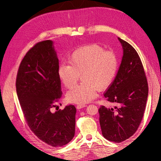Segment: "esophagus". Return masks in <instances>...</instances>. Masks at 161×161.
I'll return each instance as SVG.
<instances>
[{
    "label": "esophagus",
    "mask_w": 161,
    "mask_h": 161,
    "mask_svg": "<svg viewBox=\"0 0 161 161\" xmlns=\"http://www.w3.org/2000/svg\"><path fill=\"white\" fill-rule=\"evenodd\" d=\"M86 104H77V106H76V107H77V109H80V108H83V107H86Z\"/></svg>",
    "instance_id": "1"
}]
</instances>
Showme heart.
I'll list each match as a JSON object with an SVG mask.
<instances>
[{
  "label": "heart",
  "mask_w": 161,
  "mask_h": 161,
  "mask_svg": "<svg viewBox=\"0 0 161 161\" xmlns=\"http://www.w3.org/2000/svg\"><path fill=\"white\" fill-rule=\"evenodd\" d=\"M69 65L60 64L57 75L64 86L70 88L81 74L83 83L67 93V100L75 104L89 102L97 97V88L104 90L113 83L117 75L119 60L114 50H105L97 44L78 47L68 57Z\"/></svg>",
  "instance_id": "obj_1"
}]
</instances>
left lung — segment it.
<instances>
[{"label": "left lung", "instance_id": "1", "mask_svg": "<svg viewBox=\"0 0 161 161\" xmlns=\"http://www.w3.org/2000/svg\"><path fill=\"white\" fill-rule=\"evenodd\" d=\"M123 49L120 66L114 81L104 94L114 108L101 106L100 124L104 137L122 142L137 131L146 107L148 84L138 53L125 41L118 38Z\"/></svg>", "mask_w": 161, "mask_h": 161}]
</instances>
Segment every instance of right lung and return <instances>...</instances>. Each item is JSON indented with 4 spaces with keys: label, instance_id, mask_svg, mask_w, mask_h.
I'll use <instances>...</instances> for the list:
<instances>
[{
    "label": "right lung",
    "instance_id": "1",
    "mask_svg": "<svg viewBox=\"0 0 161 161\" xmlns=\"http://www.w3.org/2000/svg\"><path fill=\"white\" fill-rule=\"evenodd\" d=\"M59 66L53 42L36 43L23 57L16 75V93L25 121L41 141L50 146L61 147L73 138L76 108H52L61 97Z\"/></svg>",
    "mask_w": 161,
    "mask_h": 161
}]
</instances>
